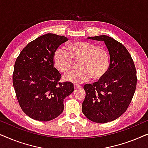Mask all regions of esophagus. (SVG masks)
Segmentation results:
<instances>
[{"label": "esophagus", "instance_id": "34e87169", "mask_svg": "<svg viewBox=\"0 0 148 148\" xmlns=\"http://www.w3.org/2000/svg\"><path fill=\"white\" fill-rule=\"evenodd\" d=\"M74 88L75 89H78L81 88V86L79 84H74Z\"/></svg>", "mask_w": 148, "mask_h": 148}]
</instances>
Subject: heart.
Wrapping results in <instances>:
<instances>
[{
    "mask_svg": "<svg viewBox=\"0 0 148 148\" xmlns=\"http://www.w3.org/2000/svg\"><path fill=\"white\" fill-rule=\"evenodd\" d=\"M69 51L59 48L53 56L54 64L60 71L66 73L73 65V58L81 61L77 71L69 73L64 76V80L75 84L87 82L92 77L99 80L108 71L110 64V55L106 50L96 44L87 42H76L69 45Z\"/></svg>",
    "mask_w": 148,
    "mask_h": 148,
    "instance_id": "1",
    "label": "heart"
}]
</instances>
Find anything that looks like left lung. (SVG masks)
<instances>
[{
    "label": "left lung",
    "mask_w": 148,
    "mask_h": 148,
    "mask_svg": "<svg viewBox=\"0 0 148 148\" xmlns=\"http://www.w3.org/2000/svg\"><path fill=\"white\" fill-rule=\"evenodd\" d=\"M88 38L104 42L110 64L102 79L84 86L82 112L93 122L108 123L121 116L131 103L137 85L136 69L128 50L120 42L106 35Z\"/></svg>",
    "instance_id": "left-lung-1"
}]
</instances>
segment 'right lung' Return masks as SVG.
Masks as SVG:
<instances>
[{
	"instance_id": "obj_1",
	"label": "right lung",
	"mask_w": 148,
	"mask_h": 148,
	"mask_svg": "<svg viewBox=\"0 0 148 148\" xmlns=\"http://www.w3.org/2000/svg\"><path fill=\"white\" fill-rule=\"evenodd\" d=\"M67 38L46 34L29 42L17 58L13 75L16 96L30 118L49 121L64 110L63 101L74 90L72 83H59L61 75L54 67L53 56Z\"/></svg>"
}]
</instances>
